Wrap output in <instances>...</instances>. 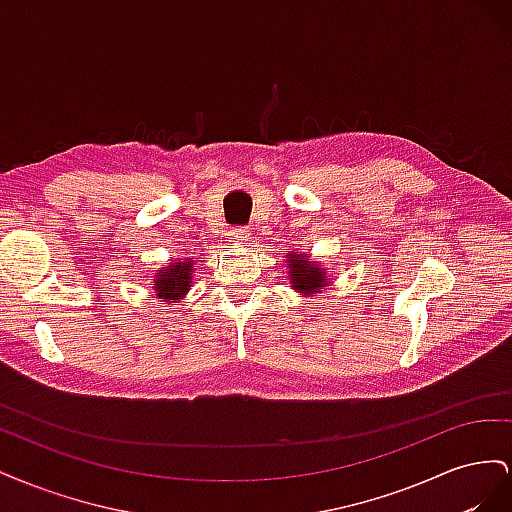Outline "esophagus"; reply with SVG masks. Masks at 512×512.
Segmentation results:
<instances>
[{"label": "esophagus", "mask_w": 512, "mask_h": 512, "mask_svg": "<svg viewBox=\"0 0 512 512\" xmlns=\"http://www.w3.org/2000/svg\"><path fill=\"white\" fill-rule=\"evenodd\" d=\"M230 239H232V241H237V243H243V241L250 239V230H247V228H241V226L232 228V230H230Z\"/></svg>", "instance_id": "1"}]
</instances>
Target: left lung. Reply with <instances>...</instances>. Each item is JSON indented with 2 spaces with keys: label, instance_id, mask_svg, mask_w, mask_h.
Instances as JSON below:
<instances>
[{
  "label": "left lung",
  "instance_id": "left-lung-1",
  "mask_svg": "<svg viewBox=\"0 0 512 512\" xmlns=\"http://www.w3.org/2000/svg\"><path fill=\"white\" fill-rule=\"evenodd\" d=\"M288 258V280L292 288L297 292H303L305 297H314L324 286H327V277L324 275V267L320 262H314L307 254L292 252L286 256ZM331 280V277H329Z\"/></svg>",
  "mask_w": 512,
  "mask_h": 512
}]
</instances>
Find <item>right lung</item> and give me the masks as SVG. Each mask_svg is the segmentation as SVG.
<instances>
[{
  "label": "right lung",
  "instance_id": "right-lung-1",
  "mask_svg": "<svg viewBox=\"0 0 512 512\" xmlns=\"http://www.w3.org/2000/svg\"><path fill=\"white\" fill-rule=\"evenodd\" d=\"M192 271H194V260L185 258V260H175L170 265L162 267L160 273L153 280V288H156V297L168 301V303H177L188 294L192 286Z\"/></svg>",
  "mask_w": 512,
  "mask_h": 512
}]
</instances>
